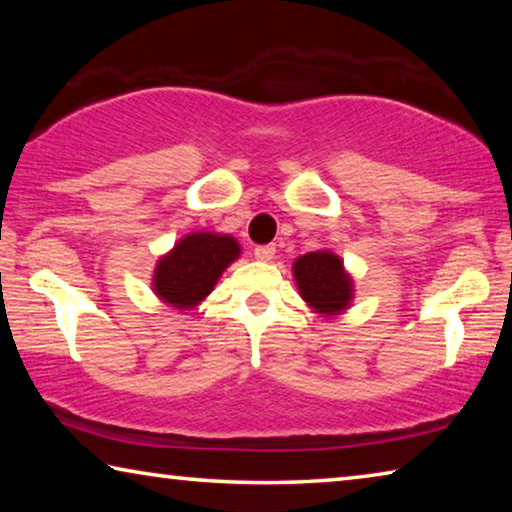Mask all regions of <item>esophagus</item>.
Returning a JSON list of instances; mask_svg holds the SVG:
<instances>
[{"label": "esophagus", "mask_w": 512, "mask_h": 512, "mask_svg": "<svg viewBox=\"0 0 512 512\" xmlns=\"http://www.w3.org/2000/svg\"><path fill=\"white\" fill-rule=\"evenodd\" d=\"M255 257L259 259V262H271V259L275 257V246H273V244L257 246V248H255Z\"/></svg>", "instance_id": "esophagus-1"}]
</instances>
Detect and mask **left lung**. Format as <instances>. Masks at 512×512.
I'll return each instance as SVG.
<instances>
[{"mask_svg":"<svg viewBox=\"0 0 512 512\" xmlns=\"http://www.w3.org/2000/svg\"><path fill=\"white\" fill-rule=\"evenodd\" d=\"M293 277H296L300 296L320 314H341L350 305V275L343 271L341 259L327 250L298 257L293 264Z\"/></svg>","mask_w":512,"mask_h":512,"instance_id":"1","label":"left lung"}]
</instances>
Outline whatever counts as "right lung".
<instances>
[{"label":"right lung","mask_w":512,"mask_h":512,"mask_svg":"<svg viewBox=\"0 0 512 512\" xmlns=\"http://www.w3.org/2000/svg\"><path fill=\"white\" fill-rule=\"evenodd\" d=\"M237 257L239 244L228 235H187L155 266V293L173 307L192 309L214 289L225 266Z\"/></svg>","instance_id":"1"}]
</instances>
